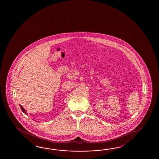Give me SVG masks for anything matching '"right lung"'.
<instances>
[{
    "label": "right lung",
    "instance_id": "1",
    "mask_svg": "<svg viewBox=\"0 0 159 159\" xmlns=\"http://www.w3.org/2000/svg\"><path fill=\"white\" fill-rule=\"evenodd\" d=\"M20 108H21V110H22V111L24 112V114H25L26 115H27V112H26V111L25 110V109H24V108H23L22 106H21V105H20Z\"/></svg>",
    "mask_w": 159,
    "mask_h": 159
}]
</instances>
